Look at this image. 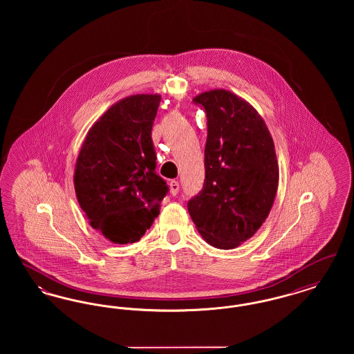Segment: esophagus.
I'll list each match as a JSON object with an SVG mask.
<instances>
[{
  "label": "esophagus",
  "mask_w": 354,
  "mask_h": 354,
  "mask_svg": "<svg viewBox=\"0 0 354 354\" xmlns=\"http://www.w3.org/2000/svg\"><path fill=\"white\" fill-rule=\"evenodd\" d=\"M169 192L172 195H176L179 192V183L176 180H171L169 182Z\"/></svg>",
  "instance_id": "obj_1"
}]
</instances>
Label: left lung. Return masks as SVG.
Here are the masks:
<instances>
[{
  "label": "left lung",
  "instance_id": "left-lung-1",
  "mask_svg": "<svg viewBox=\"0 0 354 354\" xmlns=\"http://www.w3.org/2000/svg\"><path fill=\"white\" fill-rule=\"evenodd\" d=\"M207 114L205 180L187 207L203 239L232 250L252 237L268 218L279 187L274 143L251 103L214 88L196 95Z\"/></svg>",
  "mask_w": 354,
  "mask_h": 354
}]
</instances>
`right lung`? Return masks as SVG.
<instances>
[{"mask_svg": "<svg viewBox=\"0 0 354 354\" xmlns=\"http://www.w3.org/2000/svg\"><path fill=\"white\" fill-rule=\"evenodd\" d=\"M160 94H135L110 106L87 131L74 188L88 224L115 244L138 241L169 191L155 174L152 123Z\"/></svg>", "mask_w": 354, "mask_h": 354, "instance_id": "1", "label": "right lung"}]
</instances>
